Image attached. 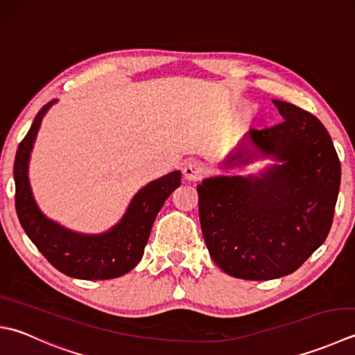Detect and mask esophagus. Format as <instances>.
Instances as JSON below:
<instances>
[{
	"mask_svg": "<svg viewBox=\"0 0 355 355\" xmlns=\"http://www.w3.org/2000/svg\"><path fill=\"white\" fill-rule=\"evenodd\" d=\"M203 173H205L203 164H201L200 162H196V159L187 162L183 168V175L187 182H197V180L203 177Z\"/></svg>",
	"mask_w": 355,
	"mask_h": 355,
	"instance_id": "esophagus-1",
	"label": "esophagus"
}]
</instances>
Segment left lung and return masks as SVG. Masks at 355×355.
<instances>
[{"label":"left lung","mask_w":355,"mask_h":355,"mask_svg":"<svg viewBox=\"0 0 355 355\" xmlns=\"http://www.w3.org/2000/svg\"><path fill=\"white\" fill-rule=\"evenodd\" d=\"M283 121L248 132V148L223 163L274 164L249 175H217L197 186L201 232L212 260L243 280L293 274L323 245L340 187L338 155L317 116L272 100Z\"/></svg>","instance_id":"1"}]
</instances>
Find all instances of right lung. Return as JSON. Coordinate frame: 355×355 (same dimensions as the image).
Listing matches in <instances>:
<instances>
[{
  "mask_svg": "<svg viewBox=\"0 0 355 355\" xmlns=\"http://www.w3.org/2000/svg\"><path fill=\"white\" fill-rule=\"evenodd\" d=\"M57 100L47 103L35 116L19 143L13 178L18 220L27 237L60 272L81 280H109L134 269L144 254L150 229L166 198L182 184V172L166 173L141 187L121 220L101 234H81L61 226L41 212L29 182V162L46 112Z\"/></svg>",
  "mask_w": 355,
  "mask_h": 355,
  "instance_id": "add662e5",
  "label": "right lung"
}]
</instances>
